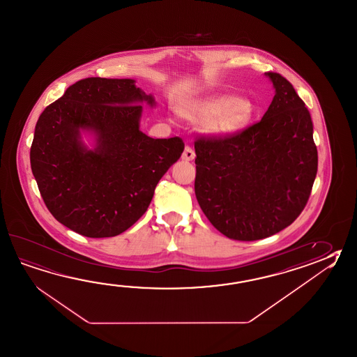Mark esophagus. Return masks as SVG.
Wrapping results in <instances>:
<instances>
[{
    "mask_svg": "<svg viewBox=\"0 0 357 357\" xmlns=\"http://www.w3.org/2000/svg\"><path fill=\"white\" fill-rule=\"evenodd\" d=\"M195 156H196V153H195V150L190 147V146H185V149H184V151L182 153V159L185 161H190L195 159Z\"/></svg>",
    "mask_w": 357,
    "mask_h": 357,
    "instance_id": "esophagus-1",
    "label": "esophagus"
}]
</instances>
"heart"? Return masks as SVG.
<instances>
[{
	"label": "heart",
	"instance_id": "b5f03b06",
	"mask_svg": "<svg viewBox=\"0 0 357 357\" xmlns=\"http://www.w3.org/2000/svg\"><path fill=\"white\" fill-rule=\"evenodd\" d=\"M184 114L190 119H202L204 131L208 133L229 135L241 131L250 122L255 105L248 99L221 95L193 102Z\"/></svg>",
	"mask_w": 357,
	"mask_h": 357
}]
</instances>
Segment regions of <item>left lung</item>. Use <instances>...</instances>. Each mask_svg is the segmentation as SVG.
Wrapping results in <instances>:
<instances>
[{"instance_id": "8db88e82", "label": "left lung", "mask_w": 357, "mask_h": 357, "mask_svg": "<svg viewBox=\"0 0 357 357\" xmlns=\"http://www.w3.org/2000/svg\"><path fill=\"white\" fill-rule=\"evenodd\" d=\"M262 119L229 135H202L196 149L197 201L229 239L259 241L291 225L307 204L318 170L305 102L280 73Z\"/></svg>"}]
</instances>
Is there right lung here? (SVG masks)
<instances>
[{
	"mask_svg": "<svg viewBox=\"0 0 357 357\" xmlns=\"http://www.w3.org/2000/svg\"><path fill=\"white\" fill-rule=\"evenodd\" d=\"M142 100L153 104L133 80L88 77L39 116L31 172L53 218L75 233L110 238L126 231L181 158V137L155 139L139 131ZM80 129L96 132L95 151L83 147Z\"/></svg>",
	"mask_w": 357,
	"mask_h": 357,
	"instance_id": "obj_1",
	"label": "right lung"
}]
</instances>
